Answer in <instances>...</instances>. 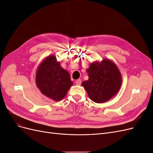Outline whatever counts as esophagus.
Here are the masks:
<instances>
[{"label":"esophagus","mask_w":153,"mask_h":153,"mask_svg":"<svg viewBox=\"0 0 153 153\" xmlns=\"http://www.w3.org/2000/svg\"><path fill=\"white\" fill-rule=\"evenodd\" d=\"M81 83H82V81H81L80 79H78V80H76L75 81V84H76V85H80Z\"/></svg>","instance_id":"esophagus-1"}]
</instances>
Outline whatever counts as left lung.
Returning <instances> with one entry per match:
<instances>
[{
  "label": "left lung",
  "mask_w": 153,
  "mask_h": 153,
  "mask_svg": "<svg viewBox=\"0 0 153 153\" xmlns=\"http://www.w3.org/2000/svg\"><path fill=\"white\" fill-rule=\"evenodd\" d=\"M89 79L82 82L90 99L101 103L108 101L117 93L122 84L118 68L109 59L92 63L87 69Z\"/></svg>",
  "instance_id": "obj_1"
}]
</instances>
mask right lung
I'll list each match as a JSON object with an SVG mask.
<instances>
[{"label":"right lung","mask_w":153,"mask_h":153,"mask_svg":"<svg viewBox=\"0 0 153 153\" xmlns=\"http://www.w3.org/2000/svg\"><path fill=\"white\" fill-rule=\"evenodd\" d=\"M36 84L41 93L57 101L65 97L73 83L69 73L61 67L56 57L50 55L38 68Z\"/></svg>","instance_id":"right-lung-1"}]
</instances>
